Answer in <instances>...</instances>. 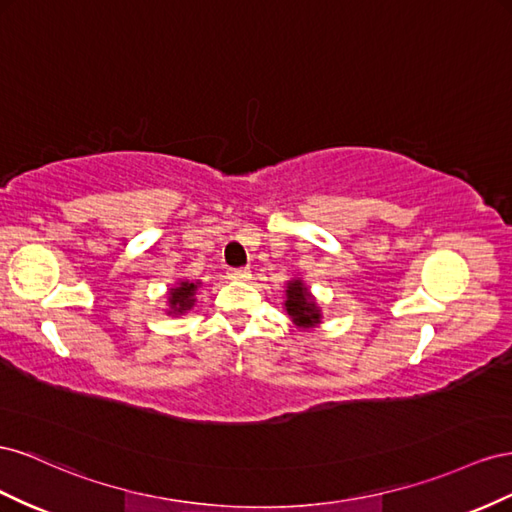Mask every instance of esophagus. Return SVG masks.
<instances>
[{"mask_svg":"<svg viewBox=\"0 0 512 512\" xmlns=\"http://www.w3.org/2000/svg\"><path fill=\"white\" fill-rule=\"evenodd\" d=\"M227 276L231 281H248L251 279V272H248L246 268H229Z\"/></svg>","mask_w":512,"mask_h":512,"instance_id":"34e87169","label":"esophagus"}]
</instances>
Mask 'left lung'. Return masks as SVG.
I'll return each instance as SVG.
<instances>
[{"instance_id": "obj_1", "label": "left lung", "mask_w": 512, "mask_h": 512, "mask_svg": "<svg viewBox=\"0 0 512 512\" xmlns=\"http://www.w3.org/2000/svg\"><path fill=\"white\" fill-rule=\"evenodd\" d=\"M285 311L291 317V321L298 328H315L321 321V313L319 306L315 302V298L311 296L309 287L304 285V281L294 279L287 283L285 289Z\"/></svg>"}]
</instances>
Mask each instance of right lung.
<instances>
[{
	"label": "right lung",
	"instance_id": "1",
	"mask_svg": "<svg viewBox=\"0 0 512 512\" xmlns=\"http://www.w3.org/2000/svg\"><path fill=\"white\" fill-rule=\"evenodd\" d=\"M199 283H191V281H180L175 287L169 289V315H182L186 311H191L195 306V294H197Z\"/></svg>",
	"mask_w": 512,
	"mask_h": 512
}]
</instances>
